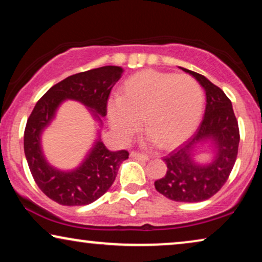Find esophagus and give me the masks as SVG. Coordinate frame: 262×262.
<instances>
[{
  "label": "esophagus",
  "mask_w": 262,
  "mask_h": 262,
  "mask_svg": "<svg viewBox=\"0 0 262 262\" xmlns=\"http://www.w3.org/2000/svg\"><path fill=\"white\" fill-rule=\"evenodd\" d=\"M131 157H134V159L139 160V161H148L149 160L148 155H145V154H142V152H138V151H132Z\"/></svg>",
  "instance_id": "34e87169"
}]
</instances>
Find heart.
<instances>
[{
  "label": "heart",
  "instance_id": "b5f03b06",
  "mask_svg": "<svg viewBox=\"0 0 262 262\" xmlns=\"http://www.w3.org/2000/svg\"><path fill=\"white\" fill-rule=\"evenodd\" d=\"M204 93L189 75L144 70L124 83L121 95L108 100L111 127L123 141L138 131L144 117L150 138L171 146L192 134L202 118Z\"/></svg>",
  "mask_w": 262,
  "mask_h": 262
}]
</instances>
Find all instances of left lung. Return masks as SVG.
Segmentation results:
<instances>
[{
    "mask_svg": "<svg viewBox=\"0 0 262 262\" xmlns=\"http://www.w3.org/2000/svg\"><path fill=\"white\" fill-rule=\"evenodd\" d=\"M181 69L205 89V114L194 134L163 157L167 173L155 181V188L174 202L198 203L216 194L227 182L237 157L239 130L224 92L203 75ZM207 139L214 143L215 159L207 165H198L194 161L195 148Z\"/></svg>",
    "mask_w": 262,
    "mask_h": 262,
    "instance_id": "obj_1",
    "label": "left lung"
}]
</instances>
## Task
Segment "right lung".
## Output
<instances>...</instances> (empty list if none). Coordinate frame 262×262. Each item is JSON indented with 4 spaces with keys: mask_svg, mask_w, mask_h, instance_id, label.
I'll return each instance as SVG.
<instances>
[{
    "mask_svg": "<svg viewBox=\"0 0 262 262\" xmlns=\"http://www.w3.org/2000/svg\"><path fill=\"white\" fill-rule=\"evenodd\" d=\"M123 71L120 67L107 66L71 75L41 96L27 119L24 149L32 177L42 193L60 205H88L105 194L116 180L121 162L128 159V152L111 151L101 139H96L81 166L71 171H62L46 162L41 151V132L67 99L83 103L101 123L100 116L107 114L110 93Z\"/></svg>",
    "mask_w": 262,
    "mask_h": 262,
    "instance_id": "right-lung-1",
    "label": "right lung"
}]
</instances>
